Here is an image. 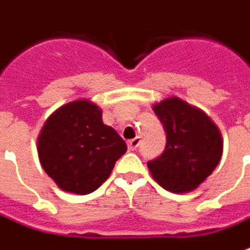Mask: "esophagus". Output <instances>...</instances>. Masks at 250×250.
<instances>
[{
    "label": "esophagus",
    "instance_id": "obj_1",
    "mask_svg": "<svg viewBox=\"0 0 250 250\" xmlns=\"http://www.w3.org/2000/svg\"><path fill=\"white\" fill-rule=\"evenodd\" d=\"M140 138H135V139H130L129 142H128V147H129V150H136L138 147H139L140 145Z\"/></svg>",
    "mask_w": 250,
    "mask_h": 250
}]
</instances>
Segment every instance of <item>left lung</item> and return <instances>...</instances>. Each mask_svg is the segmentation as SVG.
<instances>
[{
    "instance_id": "1",
    "label": "left lung",
    "mask_w": 250,
    "mask_h": 250,
    "mask_svg": "<svg viewBox=\"0 0 250 250\" xmlns=\"http://www.w3.org/2000/svg\"><path fill=\"white\" fill-rule=\"evenodd\" d=\"M167 133L163 154L147 163L153 178L175 193L196 189L220 163L223 139L216 124L178 97L153 105Z\"/></svg>"
}]
</instances>
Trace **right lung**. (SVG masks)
<instances>
[{
	"label": "right lung",
	"mask_w": 250,
	"mask_h": 250,
	"mask_svg": "<svg viewBox=\"0 0 250 250\" xmlns=\"http://www.w3.org/2000/svg\"><path fill=\"white\" fill-rule=\"evenodd\" d=\"M37 151L43 169L62 190L87 195L110 177L126 151V143L103 124L96 104L76 100L48 117L39 135Z\"/></svg>",
	"instance_id": "add662e5"
}]
</instances>
